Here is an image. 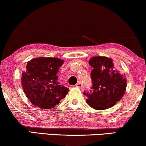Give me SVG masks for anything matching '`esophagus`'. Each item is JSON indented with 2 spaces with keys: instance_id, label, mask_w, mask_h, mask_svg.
I'll return each mask as SVG.
<instances>
[{
  "instance_id": "obj_1",
  "label": "esophagus",
  "mask_w": 146,
  "mask_h": 146,
  "mask_svg": "<svg viewBox=\"0 0 146 146\" xmlns=\"http://www.w3.org/2000/svg\"><path fill=\"white\" fill-rule=\"evenodd\" d=\"M75 86L78 87V88H80V89H83V88H84L83 84L81 82H78L76 85H75Z\"/></svg>"
}]
</instances>
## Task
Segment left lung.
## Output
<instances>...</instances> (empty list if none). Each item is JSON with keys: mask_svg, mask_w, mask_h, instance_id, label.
<instances>
[{"mask_svg": "<svg viewBox=\"0 0 146 146\" xmlns=\"http://www.w3.org/2000/svg\"><path fill=\"white\" fill-rule=\"evenodd\" d=\"M93 68L91 76L93 86L88 93L86 103L95 110L111 108L123 98L126 88V78L114 66L111 58L95 56L89 60Z\"/></svg>", "mask_w": 146, "mask_h": 146, "instance_id": "1", "label": "left lung"}]
</instances>
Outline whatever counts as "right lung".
Instances as JSON below:
<instances>
[{
  "instance_id": "add662e5",
  "label": "right lung",
  "mask_w": 146,
  "mask_h": 146,
  "mask_svg": "<svg viewBox=\"0 0 146 146\" xmlns=\"http://www.w3.org/2000/svg\"><path fill=\"white\" fill-rule=\"evenodd\" d=\"M64 60L57 58H34L27 62L22 73L21 84L27 98L34 106L51 109L60 103L68 92L58 82L57 73Z\"/></svg>"
}]
</instances>
